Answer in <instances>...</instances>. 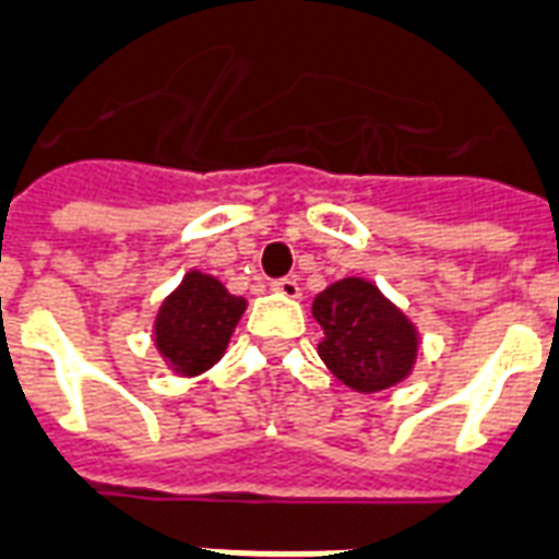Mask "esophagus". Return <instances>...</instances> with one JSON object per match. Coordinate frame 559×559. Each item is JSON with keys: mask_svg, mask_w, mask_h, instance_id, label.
Masks as SVG:
<instances>
[{"mask_svg": "<svg viewBox=\"0 0 559 559\" xmlns=\"http://www.w3.org/2000/svg\"><path fill=\"white\" fill-rule=\"evenodd\" d=\"M272 289L284 298H298L301 296V289H298L296 278H281V281H272Z\"/></svg>", "mask_w": 559, "mask_h": 559, "instance_id": "esophagus-1", "label": "esophagus"}]
</instances>
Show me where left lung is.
I'll return each mask as SVG.
<instances>
[{
    "mask_svg": "<svg viewBox=\"0 0 559 559\" xmlns=\"http://www.w3.org/2000/svg\"><path fill=\"white\" fill-rule=\"evenodd\" d=\"M313 317L322 328L319 357L348 390L383 393L416 369L419 328L372 281L348 275L328 284L313 298Z\"/></svg>",
    "mask_w": 559,
    "mask_h": 559,
    "instance_id": "1",
    "label": "left lung"
}]
</instances>
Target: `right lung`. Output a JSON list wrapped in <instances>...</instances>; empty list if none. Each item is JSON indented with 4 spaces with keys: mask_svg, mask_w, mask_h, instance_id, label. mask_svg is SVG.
I'll use <instances>...</instances> for the list:
<instances>
[{
    "mask_svg": "<svg viewBox=\"0 0 559 559\" xmlns=\"http://www.w3.org/2000/svg\"><path fill=\"white\" fill-rule=\"evenodd\" d=\"M249 301L231 296L223 281L190 270L155 313V348L166 369L199 378L223 360Z\"/></svg>",
    "mask_w": 559,
    "mask_h": 559,
    "instance_id": "right-lung-1",
    "label": "right lung"
}]
</instances>
